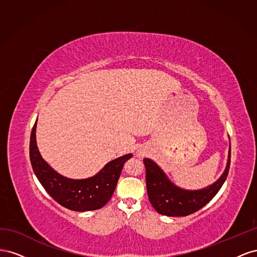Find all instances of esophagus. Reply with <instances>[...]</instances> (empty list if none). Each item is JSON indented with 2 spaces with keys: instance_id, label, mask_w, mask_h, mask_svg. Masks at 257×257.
<instances>
[{
  "instance_id": "34e87169",
  "label": "esophagus",
  "mask_w": 257,
  "mask_h": 257,
  "mask_svg": "<svg viewBox=\"0 0 257 257\" xmlns=\"http://www.w3.org/2000/svg\"><path fill=\"white\" fill-rule=\"evenodd\" d=\"M139 155H142V154H139Z\"/></svg>"
}]
</instances>
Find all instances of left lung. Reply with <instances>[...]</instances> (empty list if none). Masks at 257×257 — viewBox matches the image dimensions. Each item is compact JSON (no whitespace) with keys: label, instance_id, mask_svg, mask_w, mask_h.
<instances>
[{"label":"left lung","instance_id":"8db88e82","mask_svg":"<svg viewBox=\"0 0 257 257\" xmlns=\"http://www.w3.org/2000/svg\"><path fill=\"white\" fill-rule=\"evenodd\" d=\"M148 197L153 208L163 215L185 216L198 211L211 200L226 180L230 166V146L227 166L212 185L199 191H186L170 182L162 169L150 159H144Z\"/></svg>","mask_w":257,"mask_h":257}]
</instances>
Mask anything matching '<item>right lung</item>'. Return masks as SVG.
<instances>
[{
  "instance_id": "1",
  "label": "right lung",
  "mask_w": 257,
  "mask_h": 257,
  "mask_svg": "<svg viewBox=\"0 0 257 257\" xmlns=\"http://www.w3.org/2000/svg\"><path fill=\"white\" fill-rule=\"evenodd\" d=\"M36 122L31 132L30 160L34 174L49 195L69 210L90 211L104 207L111 198L124 163L132 154L115 159L94 177L83 180H73L59 175L46 163L38 151L35 138Z\"/></svg>"
}]
</instances>
